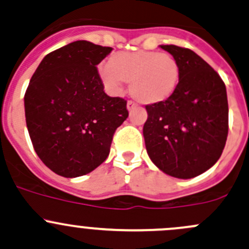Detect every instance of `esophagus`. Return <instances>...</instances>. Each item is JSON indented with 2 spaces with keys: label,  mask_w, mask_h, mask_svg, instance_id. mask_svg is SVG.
<instances>
[{
  "label": "esophagus",
  "mask_w": 249,
  "mask_h": 249,
  "mask_svg": "<svg viewBox=\"0 0 249 249\" xmlns=\"http://www.w3.org/2000/svg\"><path fill=\"white\" fill-rule=\"evenodd\" d=\"M126 107H127V110H132L135 107H136V104H135L134 101H127Z\"/></svg>",
  "instance_id": "obj_1"
}]
</instances>
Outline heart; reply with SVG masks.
<instances>
[{
	"label": "heart",
	"instance_id": "obj_1",
	"mask_svg": "<svg viewBox=\"0 0 249 249\" xmlns=\"http://www.w3.org/2000/svg\"><path fill=\"white\" fill-rule=\"evenodd\" d=\"M99 76L112 95H119L124 83L132 96L144 105L166 101L175 94L180 78L177 59L154 50L120 52L110 55L108 65L99 67Z\"/></svg>",
	"mask_w": 249,
	"mask_h": 249
}]
</instances>
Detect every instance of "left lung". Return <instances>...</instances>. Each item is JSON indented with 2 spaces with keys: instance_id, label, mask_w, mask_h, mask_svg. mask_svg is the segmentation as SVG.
I'll return each mask as SVG.
<instances>
[{
  "instance_id": "8db88e82",
  "label": "left lung",
  "mask_w": 249,
  "mask_h": 249,
  "mask_svg": "<svg viewBox=\"0 0 249 249\" xmlns=\"http://www.w3.org/2000/svg\"><path fill=\"white\" fill-rule=\"evenodd\" d=\"M160 47L177 59L180 78L169 100L145 106V149L162 172L188 179L207 171L222 155L229 129L227 89L196 53L173 44Z\"/></svg>"
}]
</instances>
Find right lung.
I'll return each mask as SVG.
<instances>
[{"mask_svg": "<svg viewBox=\"0 0 249 249\" xmlns=\"http://www.w3.org/2000/svg\"><path fill=\"white\" fill-rule=\"evenodd\" d=\"M112 52L76 41L44 56L25 92V118L39 159L73 178L107 159L117 127L129 115L126 101L110 97L96 66Z\"/></svg>", "mask_w": 249, "mask_h": 249, "instance_id": "obj_1", "label": "right lung"}]
</instances>
